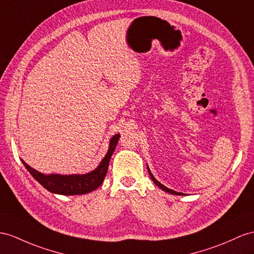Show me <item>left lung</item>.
I'll use <instances>...</instances> for the list:
<instances>
[{"instance_id":"left-lung-1","label":"left lung","mask_w":254,"mask_h":254,"mask_svg":"<svg viewBox=\"0 0 254 254\" xmlns=\"http://www.w3.org/2000/svg\"><path fill=\"white\" fill-rule=\"evenodd\" d=\"M147 168H148V172H149V175H150V177H151V179H152V181H153V183L155 184V185H157L159 188H161V189L162 190H163V191H165V192H168V193H171V194H175V195H184V193H180V192H176V191H174V190H171V189H168V188H166L165 186H163V185H162L161 183H160V181H158L157 179H155L154 178V176H153V175L151 174V172H150V170H149V167L147 166Z\"/></svg>"}]
</instances>
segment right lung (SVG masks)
Returning a JSON list of instances; mask_svg holds the SVG:
<instances>
[{
	"instance_id": "obj_1",
	"label": "right lung",
	"mask_w": 254,
	"mask_h": 254,
	"mask_svg": "<svg viewBox=\"0 0 254 254\" xmlns=\"http://www.w3.org/2000/svg\"><path fill=\"white\" fill-rule=\"evenodd\" d=\"M120 138L119 134L113 136L109 141V148L105 157L102 160L100 165L94 171L83 175H58L50 174L45 175L32 168L30 165L22 161L23 165L29 173L37 180L45 189L55 194L62 195H79L92 192L99 188L104 178H105L110 158L115 151L117 142Z\"/></svg>"
}]
</instances>
